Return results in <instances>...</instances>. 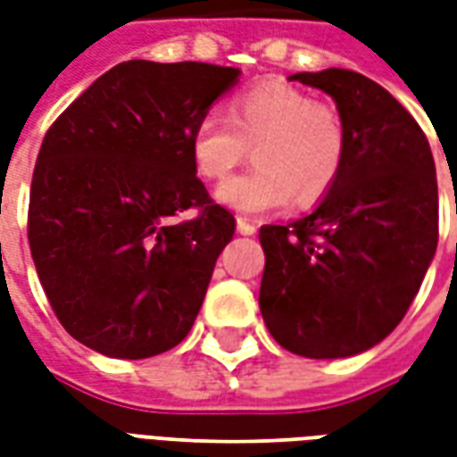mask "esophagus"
Returning a JSON list of instances; mask_svg holds the SVG:
<instances>
[{"label": "esophagus", "mask_w": 457, "mask_h": 457, "mask_svg": "<svg viewBox=\"0 0 457 457\" xmlns=\"http://www.w3.org/2000/svg\"><path fill=\"white\" fill-rule=\"evenodd\" d=\"M237 232L239 235H254V232H257V225L249 222L247 218H237Z\"/></svg>", "instance_id": "34e87169"}]
</instances>
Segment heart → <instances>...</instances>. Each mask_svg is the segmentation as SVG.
I'll return each mask as SVG.
<instances>
[{
    "label": "heart",
    "instance_id": "heart-1",
    "mask_svg": "<svg viewBox=\"0 0 457 457\" xmlns=\"http://www.w3.org/2000/svg\"><path fill=\"white\" fill-rule=\"evenodd\" d=\"M254 156V169L228 180L218 200L237 212H269L323 200L340 179L347 151L345 121L333 104L296 85L267 80L235 95L228 117L203 114L193 127L190 156L203 179L222 180Z\"/></svg>",
    "mask_w": 457,
    "mask_h": 457
}]
</instances>
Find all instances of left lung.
Masks as SVG:
<instances>
[{
	"mask_svg": "<svg viewBox=\"0 0 457 457\" xmlns=\"http://www.w3.org/2000/svg\"><path fill=\"white\" fill-rule=\"evenodd\" d=\"M291 80L328 93L347 131L340 179L311 215L264 225L259 308L288 353H364L402 323L438 245V183L428 139L370 78L343 68Z\"/></svg>",
	"mask_w": 457,
	"mask_h": 457,
	"instance_id": "left-lung-1",
	"label": "left lung"
}]
</instances>
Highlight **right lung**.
<instances>
[{
  "label": "right lung",
  "mask_w": 457,
  "mask_h": 457,
  "mask_svg": "<svg viewBox=\"0 0 457 457\" xmlns=\"http://www.w3.org/2000/svg\"><path fill=\"white\" fill-rule=\"evenodd\" d=\"M237 68L127 61L46 131L29 200V245L61 326L95 353L141 360L195 323L232 212L190 156L193 127ZM193 220L170 223L183 209Z\"/></svg>",
  "instance_id": "obj_1"
}]
</instances>
